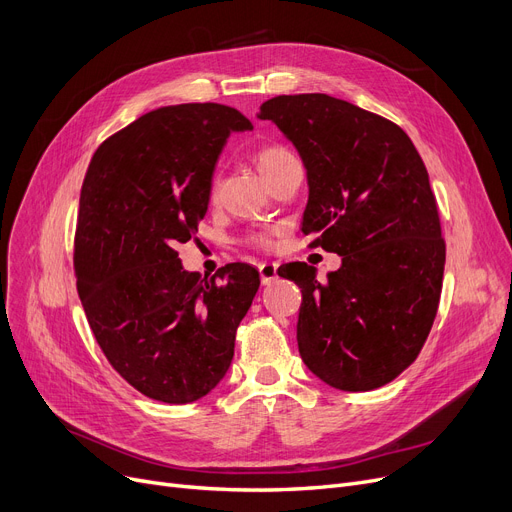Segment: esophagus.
<instances>
[{
  "instance_id": "1",
  "label": "esophagus",
  "mask_w": 512,
  "mask_h": 512,
  "mask_svg": "<svg viewBox=\"0 0 512 512\" xmlns=\"http://www.w3.org/2000/svg\"><path fill=\"white\" fill-rule=\"evenodd\" d=\"M259 276H261V284H272L278 278V263H259Z\"/></svg>"
}]
</instances>
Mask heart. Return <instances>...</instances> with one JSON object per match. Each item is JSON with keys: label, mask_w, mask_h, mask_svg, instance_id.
I'll use <instances>...</instances> for the list:
<instances>
[{"label": "heart", "mask_w": 512, "mask_h": 512, "mask_svg": "<svg viewBox=\"0 0 512 512\" xmlns=\"http://www.w3.org/2000/svg\"><path fill=\"white\" fill-rule=\"evenodd\" d=\"M288 157H292L284 147H276V145H272V147H263L259 153H257V166H259V170H261V174L263 176H267V174H272L282 161H286ZM257 242L259 245H265V238H257Z\"/></svg>", "instance_id": "heart-1"}]
</instances>
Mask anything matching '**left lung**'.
I'll return each instance as SVG.
<instances>
[{"mask_svg": "<svg viewBox=\"0 0 512 512\" xmlns=\"http://www.w3.org/2000/svg\"><path fill=\"white\" fill-rule=\"evenodd\" d=\"M257 118L303 159V234L342 257L326 284L307 263L280 274L303 292L301 359L336 390L380 388L417 359L440 303L446 247L423 159L400 126L326 93L267 99Z\"/></svg>", "mask_w": 512, "mask_h": 512, "instance_id": "left-lung-1", "label": "left lung"}]
</instances>
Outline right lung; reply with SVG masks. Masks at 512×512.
I'll return each instance as SVG.
<instances>
[{
  "label": "right lung",
  "mask_w": 512,
  "mask_h": 512,
  "mask_svg": "<svg viewBox=\"0 0 512 512\" xmlns=\"http://www.w3.org/2000/svg\"><path fill=\"white\" fill-rule=\"evenodd\" d=\"M245 130L251 120L228 105L159 107L95 151L80 191L74 270L89 326L122 378L168 405L224 380L259 288L247 263L207 280L174 249L205 218L230 132Z\"/></svg>",
  "instance_id": "1"
}]
</instances>
